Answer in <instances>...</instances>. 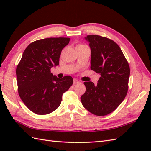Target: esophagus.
<instances>
[{
	"mask_svg": "<svg viewBox=\"0 0 151 151\" xmlns=\"http://www.w3.org/2000/svg\"><path fill=\"white\" fill-rule=\"evenodd\" d=\"M80 82L78 81V80H76L75 78L73 79V84H78Z\"/></svg>",
	"mask_w": 151,
	"mask_h": 151,
	"instance_id": "obj_1",
	"label": "esophagus"
}]
</instances>
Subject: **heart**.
Masks as SVG:
<instances>
[{
  "label": "heart",
  "mask_w": 151,
  "mask_h": 151,
  "mask_svg": "<svg viewBox=\"0 0 151 151\" xmlns=\"http://www.w3.org/2000/svg\"><path fill=\"white\" fill-rule=\"evenodd\" d=\"M84 45H77V46H84Z\"/></svg>",
  "instance_id": "obj_1"
}]
</instances>
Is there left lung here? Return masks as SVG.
<instances>
[{
  "instance_id": "1",
  "label": "left lung",
  "mask_w": 151,
  "mask_h": 151,
  "mask_svg": "<svg viewBox=\"0 0 151 151\" xmlns=\"http://www.w3.org/2000/svg\"><path fill=\"white\" fill-rule=\"evenodd\" d=\"M91 49V69L101 75L97 84L85 82L81 102L91 114L104 116L120 105L129 89L130 67L118 45L97 35L85 37Z\"/></svg>"
}]
</instances>
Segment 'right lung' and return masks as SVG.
<instances>
[{
    "mask_svg": "<svg viewBox=\"0 0 151 151\" xmlns=\"http://www.w3.org/2000/svg\"><path fill=\"white\" fill-rule=\"evenodd\" d=\"M69 37H50L35 41L24 50L16 69L19 97L34 113L46 115L61 104L63 93L73 84V78H58L50 72L59 65L62 49Z\"/></svg>",
    "mask_w": 151,
    "mask_h": 151,
    "instance_id": "add662e5",
    "label": "right lung"
}]
</instances>
